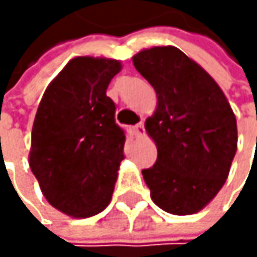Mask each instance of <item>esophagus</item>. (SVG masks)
Returning <instances> with one entry per match:
<instances>
[{
  "instance_id": "obj_1",
  "label": "esophagus",
  "mask_w": 257,
  "mask_h": 257,
  "mask_svg": "<svg viewBox=\"0 0 257 257\" xmlns=\"http://www.w3.org/2000/svg\"><path fill=\"white\" fill-rule=\"evenodd\" d=\"M134 134H136V137H145V124H143V121H140L139 124L134 126Z\"/></svg>"
}]
</instances>
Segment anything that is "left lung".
<instances>
[{
    "mask_svg": "<svg viewBox=\"0 0 257 257\" xmlns=\"http://www.w3.org/2000/svg\"><path fill=\"white\" fill-rule=\"evenodd\" d=\"M133 63L157 95L145 121L157 160L142 171L151 199L176 216L199 213L228 177L237 150L236 115L214 78L180 49H143Z\"/></svg>",
    "mask_w": 257,
    "mask_h": 257,
    "instance_id": "obj_1",
    "label": "left lung"
}]
</instances>
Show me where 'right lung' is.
I'll use <instances>...</instances> for the list:
<instances>
[{"mask_svg":"<svg viewBox=\"0 0 257 257\" xmlns=\"http://www.w3.org/2000/svg\"><path fill=\"white\" fill-rule=\"evenodd\" d=\"M120 71L118 60L72 58L38 104L29 165L46 200L71 217L95 216L112 199L126 136L106 89Z\"/></svg>","mask_w":257,"mask_h":257,"instance_id":"1","label":"right lung"}]
</instances>
